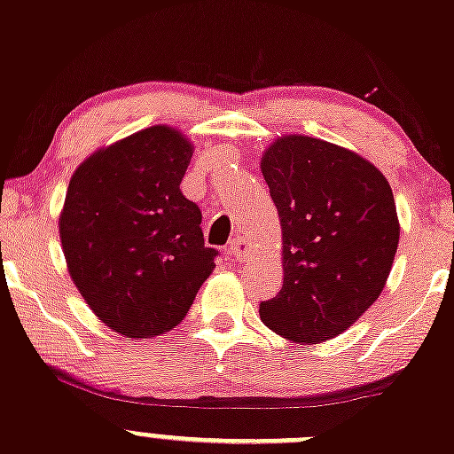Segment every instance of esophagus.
I'll use <instances>...</instances> for the list:
<instances>
[{
    "label": "esophagus",
    "mask_w": 454,
    "mask_h": 454,
    "mask_svg": "<svg viewBox=\"0 0 454 454\" xmlns=\"http://www.w3.org/2000/svg\"><path fill=\"white\" fill-rule=\"evenodd\" d=\"M250 252H252L250 243H247L246 239H241V237H237V239H232L231 243H228V254H231L235 261H239V263L250 259Z\"/></svg>",
    "instance_id": "esophagus-1"
}]
</instances>
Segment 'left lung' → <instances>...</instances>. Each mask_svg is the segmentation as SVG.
Instances as JSON below:
<instances>
[{
    "label": "left lung",
    "instance_id": "left-lung-1",
    "mask_svg": "<svg viewBox=\"0 0 454 454\" xmlns=\"http://www.w3.org/2000/svg\"><path fill=\"white\" fill-rule=\"evenodd\" d=\"M261 171L283 226V287L261 302L265 326L291 341L341 335L385 287L398 215L385 176L313 137H283Z\"/></svg>",
    "mask_w": 454,
    "mask_h": 454
}]
</instances>
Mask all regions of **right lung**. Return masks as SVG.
I'll return each mask as SVG.
<instances>
[{"instance_id":"add662e5","label":"right lung","mask_w":454,"mask_h":454,"mask_svg":"<svg viewBox=\"0 0 454 454\" xmlns=\"http://www.w3.org/2000/svg\"><path fill=\"white\" fill-rule=\"evenodd\" d=\"M191 156L180 132L145 128L84 160L67 189L60 241L71 278L126 337L178 326L215 267L202 211L180 191Z\"/></svg>"}]
</instances>
